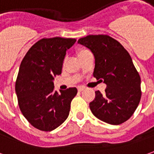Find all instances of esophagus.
<instances>
[{
	"label": "esophagus",
	"mask_w": 154,
	"mask_h": 154,
	"mask_svg": "<svg viewBox=\"0 0 154 154\" xmlns=\"http://www.w3.org/2000/svg\"><path fill=\"white\" fill-rule=\"evenodd\" d=\"M84 90H85V88H84V87H79V88H78V91H79V92H81V91H83Z\"/></svg>",
	"instance_id": "34e87169"
}]
</instances>
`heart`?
<instances>
[{"label": "heart", "mask_w": 154, "mask_h": 154, "mask_svg": "<svg viewBox=\"0 0 154 154\" xmlns=\"http://www.w3.org/2000/svg\"><path fill=\"white\" fill-rule=\"evenodd\" d=\"M86 52H88V51L85 50V49H82V50H80L79 52V55L83 54H85V53H86ZM64 62H65V59H64Z\"/></svg>", "instance_id": "1"}]
</instances>
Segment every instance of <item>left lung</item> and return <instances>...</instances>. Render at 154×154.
I'll use <instances>...</instances> for the list:
<instances>
[{
  "instance_id": "1",
  "label": "left lung",
  "mask_w": 154,
  "mask_h": 154,
  "mask_svg": "<svg viewBox=\"0 0 154 154\" xmlns=\"http://www.w3.org/2000/svg\"><path fill=\"white\" fill-rule=\"evenodd\" d=\"M95 57L93 75L106 85L104 93L95 91L90 103L95 117L111 125L128 121L141 99V79L128 52L107 35H89L78 40Z\"/></svg>"
}]
</instances>
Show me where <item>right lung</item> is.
Returning <instances> with one entry per match:
<instances>
[{
	"label": "right lung",
	"mask_w": 154,
	"mask_h": 154,
	"mask_svg": "<svg viewBox=\"0 0 154 154\" xmlns=\"http://www.w3.org/2000/svg\"><path fill=\"white\" fill-rule=\"evenodd\" d=\"M75 38H43L31 47L22 59L16 93L22 115L37 129L50 132L59 127L69 114L75 87L54 91V79L62 72L67 49Z\"/></svg>",
	"instance_id": "obj_1"
}]
</instances>
